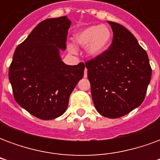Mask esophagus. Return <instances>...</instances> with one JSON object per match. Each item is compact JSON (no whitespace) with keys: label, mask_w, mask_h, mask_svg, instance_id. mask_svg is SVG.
<instances>
[{"label":"esophagus","mask_w":160,"mask_h":160,"mask_svg":"<svg viewBox=\"0 0 160 160\" xmlns=\"http://www.w3.org/2000/svg\"><path fill=\"white\" fill-rule=\"evenodd\" d=\"M84 77H85V78H87V68H86V69H85V71H84Z\"/></svg>","instance_id":"34e87169"}]
</instances>
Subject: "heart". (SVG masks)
Returning a JSON list of instances; mask_svg holds the SVG:
<instances>
[{
    "mask_svg": "<svg viewBox=\"0 0 160 160\" xmlns=\"http://www.w3.org/2000/svg\"><path fill=\"white\" fill-rule=\"evenodd\" d=\"M112 34L105 26H91L75 34L74 41L78 45L87 46V54L91 57L103 55L111 46Z\"/></svg>",
    "mask_w": 160,
    "mask_h": 160,
    "instance_id": "heart-1",
    "label": "heart"
}]
</instances>
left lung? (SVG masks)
<instances>
[{"mask_svg":"<svg viewBox=\"0 0 160 160\" xmlns=\"http://www.w3.org/2000/svg\"><path fill=\"white\" fill-rule=\"evenodd\" d=\"M113 32L110 48L86 62L94 106L108 118L129 113L144 101L152 76L146 50L120 24L108 21Z\"/></svg>","mask_w":160,"mask_h":160,"instance_id":"left-lung-1","label":"left lung"}]
</instances>
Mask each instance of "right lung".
Instances as JSON below:
<instances>
[{"label":"right lung","instance_id":"obj_1","mask_svg":"<svg viewBox=\"0 0 160 160\" xmlns=\"http://www.w3.org/2000/svg\"><path fill=\"white\" fill-rule=\"evenodd\" d=\"M71 21L67 16L47 19L17 46L8 77L16 102L42 120L66 111L70 94L84 76L85 65H67L60 50L66 49Z\"/></svg>","mask_w":160,"mask_h":160}]
</instances>
